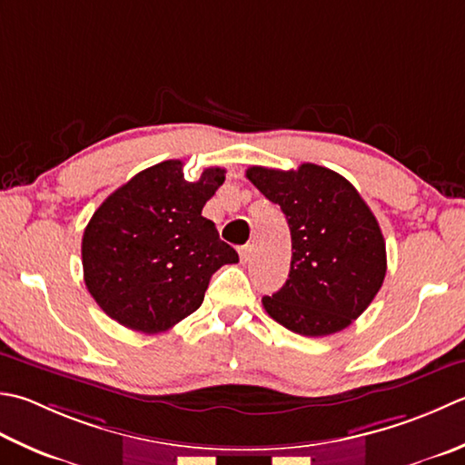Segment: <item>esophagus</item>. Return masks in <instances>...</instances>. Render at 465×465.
<instances>
[{
	"instance_id": "obj_1",
	"label": "esophagus",
	"mask_w": 465,
	"mask_h": 465,
	"mask_svg": "<svg viewBox=\"0 0 465 465\" xmlns=\"http://www.w3.org/2000/svg\"><path fill=\"white\" fill-rule=\"evenodd\" d=\"M252 253H253V245H252V243L242 245V248H240V258H242L243 263L252 260Z\"/></svg>"
}]
</instances>
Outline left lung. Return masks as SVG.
<instances>
[{
  "instance_id": "1",
  "label": "left lung",
  "mask_w": 465,
  "mask_h": 465,
  "mask_svg": "<svg viewBox=\"0 0 465 465\" xmlns=\"http://www.w3.org/2000/svg\"><path fill=\"white\" fill-rule=\"evenodd\" d=\"M245 177L280 205L292 235L288 280L262 298L266 312L302 336L347 329L387 272L385 238L365 199L339 173L314 163L296 171L250 167Z\"/></svg>"
}]
</instances>
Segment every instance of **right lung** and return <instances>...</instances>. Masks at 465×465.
<instances>
[{
	"mask_svg": "<svg viewBox=\"0 0 465 465\" xmlns=\"http://www.w3.org/2000/svg\"><path fill=\"white\" fill-rule=\"evenodd\" d=\"M223 181L220 167L185 181L183 161H163L96 209L82 235V268L113 321L144 334L169 331L202 306L213 272L240 260L202 215Z\"/></svg>",
	"mask_w": 465,
	"mask_h": 465,
	"instance_id": "1",
	"label": "right lung"
}]
</instances>
